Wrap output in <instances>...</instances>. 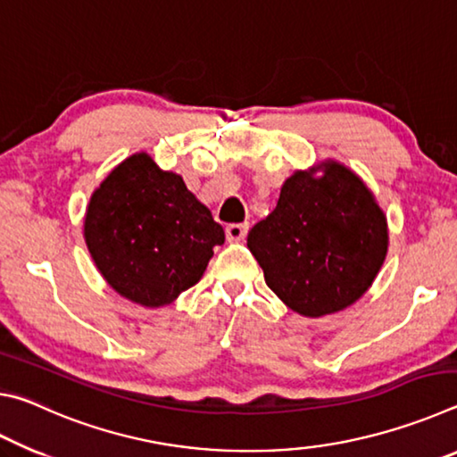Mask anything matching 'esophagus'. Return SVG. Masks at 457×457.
<instances>
[{
	"label": "esophagus",
	"mask_w": 457,
	"mask_h": 457,
	"mask_svg": "<svg viewBox=\"0 0 457 457\" xmlns=\"http://www.w3.org/2000/svg\"><path fill=\"white\" fill-rule=\"evenodd\" d=\"M247 223H229L226 228V237L229 242H242V239L247 236Z\"/></svg>",
	"instance_id": "esophagus-1"
}]
</instances>
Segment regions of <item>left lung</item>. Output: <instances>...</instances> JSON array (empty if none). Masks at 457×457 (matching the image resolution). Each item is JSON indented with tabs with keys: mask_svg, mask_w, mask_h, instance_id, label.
<instances>
[{
	"mask_svg": "<svg viewBox=\"0 0 457 457\" xmlns=\"http://www.w3.org/2000/svg\"><path fill=\"white\" fill-rule=\"evenodd\" d=\"M386 245V218L375 195L337 161L288 177L274 212L247 234L270 290L311 319L357 303L381 270Z\"/></svg>",
	"mask_w": 457,
	"mask_h": 457,
	"instance_id": "1",
	"label": "left lung"
}]
</instances>
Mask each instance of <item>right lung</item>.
I'll list each match as a JSON object with an SVG mask.
<instances>
[{
  "instance_id": "add662e5",
  "label": "right lung",
  "mask_w": 457,
  "mask_h": 457,
  "mask_svg": "<svg viewBox=\"0 0 457 457\" xmlns=\"http://www.w3.org/2000/svg\"><path fill=\"white\" fill-rule=\"evenodd\" d=\"M84 239L114 292L159 308L201 280L226 234L181 175L135 153L92 193Z\"/></svg>"
}]
</instances>
